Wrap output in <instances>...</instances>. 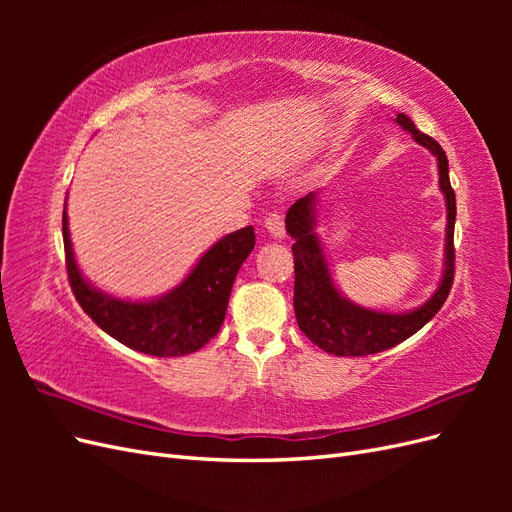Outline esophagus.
I'll use <instances>...</instances> for the list:
<instances>
[{
  "label": "esophagus",
  "instance_id": "34e87169",
  "mask_svg": "<svg viewBox=\"0 0 512 512\" xmlns=\"http://www.w3.org/2000/svg\"><path fill=\"white\" fill-rule=\"evenodd\" d=\"M265 228L273 239H284L286 237V228H284V218L280 213H269L265 218Z\"/></svg>",
  "mask_w": 512,
  "mask_h": 512
}]
</instances>
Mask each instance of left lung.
Returning a JSON list of instances; mask_svg holds the SVG:
<instances>
[{
  "label": "left lung",
  "instance_id": "1",
  "mask_svg": "<svg viewBox=\"0 0 512 512\" xmlns=\"http://www.w3.org/2000/svg\"><path fill=\"white\" fill-rule=\"evenodd\" d=\"M395 123L414 136L418 145L429 149L438 160V183L446 200V237L442 280L431 297L410 312H378L346 299L333 282L324 247L316 232L318 192L299 198L286 213V232L294 239V314L299 329L312 344L335 356H365L389 350L404 342L440 312L455 277V192L448 179L444 149L414 126V121L397 113Z\"/></svg>",
  "mask_w": 512,
  "mask_h": 512
}]
</instances>
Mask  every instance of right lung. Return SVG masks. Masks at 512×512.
Masks as SVG:
<instances>
[{
  "mask_svg": "<svg viewBox=\"0 0 512 512\" xmlns=\"http://www.w3.org/2000/svg\"><path fill=\"white\" fill-rule=\"evenodd\" d=\"M64 247L70 286L83 312L117 342L151 356H185L218 335L235 277L256 243L254 226L215 241L185 280L156 299L130 301L91 286L72 252L64 205Z\"/></svg>",
  "mask_w": 512,
  "mask_h": 512,
  "instance_id": "1",
  "label": "right lung"
}]
</instances>
